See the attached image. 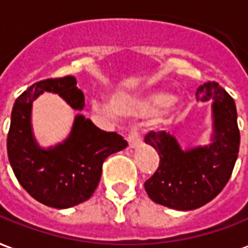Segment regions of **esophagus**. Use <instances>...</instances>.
<instances>
[{
  "label": "esophagus",
  "mask_w": 248,
  "mask_h": 248,
  "mask_svg": "<svg viewBox=\"0 0 248 248\" xmlns=\"http://www.w3.org/2000/svg\"><path fill=\"white\" fill-rule=\"evenodd\" d=\"M128 144L131 148H136L141 144V136L139 134V129L138 127H132L129 129V134H128Z\"/></svg>",
  "instance_id": "34e87169"
}]
</instances>
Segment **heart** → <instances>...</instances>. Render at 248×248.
<instances>
[{
  "label": "heart",
  "mask_w": 248,
  "mask_h": 248,
  "mask_svg": "<svg viewBox=\"0 0 248 248\" xmlns=\"http://www.w3.org/2000/svg\"><path fill=\"white\" fill-rule=\"evenodd\" d=\"M171 101V97L166 93H153V94L143 95V97H114L109 108H101L104 112L112 113L116 116H136V117H147L160 112Z\"/></svg>",
  "instance_id": "heart-1"
}]
</instances>
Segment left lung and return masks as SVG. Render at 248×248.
<instances>
[{"label":"left lung","mask_w":248,"mask_h":248,"mask_svg":"<svg viewBox=\"0 0 248 248\" xmlns=\"http://www.w3.org/2000/svg\"><path fill=\"white\" fill-rule=\"evenodd\" d=\"M199 101L212 100L213 136L209 146L182 150L166 131L148 132L147 144L159 155V167L144 182L154 202L177 211H192L212 201L224 189L239 154L240 134L235 101L217 82L201 85Z\"/></svg>","instance_id":"1"}]
</instances>
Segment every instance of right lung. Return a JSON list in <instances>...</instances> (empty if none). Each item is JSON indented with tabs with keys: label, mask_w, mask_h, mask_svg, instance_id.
<instances>
[{
	"label": "right lung",
	"mask_w": 248,
	"mask_h": 248,
	"mask_svg": "<svg viewBox=\"0 0 248 248\" xmlns=\"http://www.w3.org/2000/svg\"><path fill=\"white\" fill-rule=\"evenodd\" d=\"M43 92L59 94L77 110L85 107V95L71 75L31 85L12 109L8 156L17 181L33 199L63 209L92 197L101 178L104 160L128 143L120 135L102 131L90 119L77 114L66 140L47 150L39 147L32 134L31 112L32 102Z\"/></svg>",
	"instance_id": "obj_1"
}]
</instances>
